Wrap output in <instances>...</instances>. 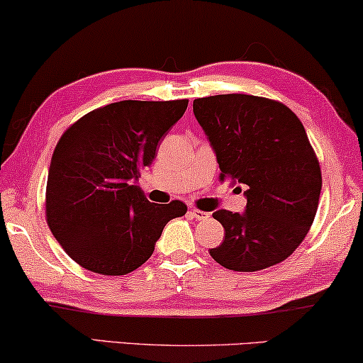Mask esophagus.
Returning a JSON list of instances; mask_svg holds the SVG:
<instances>
[{
	"mask_svg": "<svg viewBox=\"0 0 363 363\" xmlns=\"http://www.w3.org/2000/svg\"><path fill=\"white\" fill-rule=\"evenodd\" d=\"M190 213H191L193 218L200 220V222H203V220H206L210 216V213H206V211H201V210H196V208H191Z\"/></svg>",
	"mask_w": 363,
	"mask_h": 363,
	"instance_id": "34e87169",
	"label": "esophagus"
}]
</instances>
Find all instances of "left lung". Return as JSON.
Masks as SVG:
<instances>
[{
	"label": "left lung",
	"mask_w": 363,
	"mask_h": 363,
	"mask_svg": "<svg viewBox=\"0 0 363 363\" xmlns=\"http://www.w3.org/2000/svg\"><path fill=\"white\" fill-rule=\"evenodd\" d=\"M220 167V182L242 191V213L216 210L225 240L210 255L235 272L277 265L295 252L317 213L322 173L302 121L279 101L216 95L193 101Z\"/></svg>",
	"instance_id": "8db88e82"
}]
</instances>
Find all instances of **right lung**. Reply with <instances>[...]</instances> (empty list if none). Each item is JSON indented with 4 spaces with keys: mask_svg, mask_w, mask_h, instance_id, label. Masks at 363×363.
Wrapping results in <instances>:
<instances>
[{
    "mask_svg": "<svg viewBox=\"0 0 363 363\" xmlns=\"http://www.w3.org/2000/svg\"><path fill=\"white\" fill-rule=\"evenodd\" d=\"M188 100L111 103L69 126L56 145L46 183L51 233L78 265L126 275L152 257L182 201L152 203L138 186L160 140L182 118Z\"/></svg>",
    "mask_w": 363,
    "mask_h": 363,
    "instance_id": "obj_1",
    "label": "right lung"
}]
</instances>
